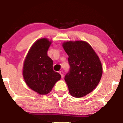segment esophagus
<instances>
[{
  "mask_svg": "<svg viewBox=\"0 0 123 123\" xmlns=\"http://www.w3.org/2000/svg\"><path fill=\"white\" fill-rule=\"evenodd\" d=\"M59 73L60 74V75H61L62 78H63V77H64V72H63V70H61V71H60L59 72Z\"/></svg>",
  "mask_w": 123,
  "mask_h": 123,
  "instance_id": "esophagus-1",
  "label": "esophagus"
}]
</instances>
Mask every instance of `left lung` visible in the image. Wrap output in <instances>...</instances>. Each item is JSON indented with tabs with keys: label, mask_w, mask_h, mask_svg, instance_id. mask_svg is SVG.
Returning a JSON list of instances; mask_svg holds the SVG:
<instances>
[{
	"label": "left lung",
	"mask_w": 123,
	"mask_h": 123,
	"mask_svg": "<svg viewBox=\"0 0 123 123\" xmlns=\"http://www.w3.org/2000/svg\"><path fill=\"white\" fill-rule=\"evenodd\" d=\"M63 47L69 56L70 68L64 77L69 92L74 97L85 96L96 87L101 78L100 59L85 41H67Z\"/></svg>",
	"instance_id": "1"
}]
</instances>
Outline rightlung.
<instances>
[{"instance_id": "right-lung-1", "label": "right lung", "mask_w": 123, "mask_h": 123, "mask_svg": "<svg viewBox=\"0 0 123 123\" xmlns=\"http://www.w3.org/2000/svg\"><path fill=\"white\" fill-rule=\"evenodd\" d=\"M51 41L38 40L30 49L23 65V76L28 87L40 95L51 91L61 75L53 70V62L48 56Z\"/></svg>"}]
</instances>
